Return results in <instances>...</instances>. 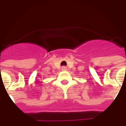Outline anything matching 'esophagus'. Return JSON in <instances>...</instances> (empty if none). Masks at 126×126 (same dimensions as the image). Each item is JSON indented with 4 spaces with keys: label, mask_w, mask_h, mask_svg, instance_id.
Segmentation results:
<instances>
[{
    "label": "esophagus",
    "mask_w": 126,
    "mask_h": 126,
    "mask_svg": "<svg viewBox=\"0 0 126 126\" xmlns=\"http://www.w3.org/2000/svg\"><path fill=\"white\" fill-rule=\"evenodd\" d=\"M61 69L63 71H66L67 70V67H65V66H63V67H62V68H61Z\"/></svg>",
    "instance_id": "34e87169"
}]
</instances>
